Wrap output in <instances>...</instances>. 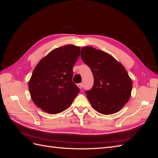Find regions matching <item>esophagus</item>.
I'll use <instances>...</instances> for the list:
<instances>
[{"mask_svg": "<svg viewBox=\"0 0 158 158\" xmlns=\"http://www.w3.org/2000/svg\"><path fill=\"white\" fill-rule=\"evenodd\" d=\"M83 83H80V84H78V87L80 88V89H82V88H83Z\"/></svg>", "mask_w": 158, "mask_h": 158, "instance_id": "1", "label": "esophagus"}]
</instances>
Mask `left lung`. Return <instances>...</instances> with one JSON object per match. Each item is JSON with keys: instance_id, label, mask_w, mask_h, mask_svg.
<instances>
[{"instance_id": "left-lung-1", "label": "left lung", "mask_w": 158, "mask_h": 158, "mask_svg": "<svg viewBox=\"0 0 158 158\" xmlns=\"http://www.w3.org/2000/svg\"><path fill=\"white\" fill-rule=\"evenodd\" d=\"M81 58L92 70L94 83L85 91L95 111L103 114L115 113L131 98L132 82L125 67L107 52L83 47Z\"/></svg>"}]
</instances>
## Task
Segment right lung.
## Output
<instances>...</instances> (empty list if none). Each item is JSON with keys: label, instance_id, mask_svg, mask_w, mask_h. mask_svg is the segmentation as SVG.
<instances>
[{"label": "right lung", "instance_id": "right-lung-1", "mask_svg": "<svg viewBox=\"0 0 158 158\" xmlns=\"http://www.w3.org/2000/svg\"><path fill=\"white\" fill-rule=\"evenodd\" d=\"M80 53V47L64 45L51 51L37 64L28 86L38 107L57 114L70 107L80 92L72 81L73 66Z\"/></svg>", "mask_w": 158, "mask_h": 158}]
</instances>
